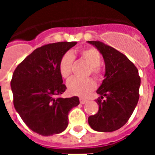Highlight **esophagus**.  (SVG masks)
<instances>
[{
	"instance_id": "obj_1",
	"label": "esophagus",
	"mask_w": 155,
	"mask_h": 155,
	"mask_svg": "<svg viewBox=\"0 0 155 155\" xmlns=\"http://www.w3.org/2000/svg\"><path fill=\"white\" fill-rule=\"evenodd\" d=\"M80 102L81 104H85V103H87V99H84V98H80Z\"/></svg>"
}]
</instances>
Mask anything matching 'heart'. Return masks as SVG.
Listing matches in <instances>:
<instances>
[{
  "label": "heart",
  "instance_id": "obj_1",
  "mask_svg": "<svg viewBox=\"0 0 155 155\" xmlns=\"http://www.w3.org/2000/svg\"><path fill=\"white\" fill-rule=\"evenodd\" d=\"M81 58L89 64L86 75L92 74L97 80L102 78V70L101 63V54L97 49L94 47H87L81 49L76 52ZM74 61V56L71 52H67L62 56L59 63V71L63 78L68 79L71 77ZM68 90L71 94L81 97H86L92 92L96 87L95 81L91 78H72L68 82Z\"/></svg>",
  "mask_w": 155,
  "mask_h": 155
}]
</instances>
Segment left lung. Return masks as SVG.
I'll list each match as a JSON object with an SVG mask.
<instances>
[{"mask_svg": "<svg viewBox=\"0 0 155 155\" xmlns=\"http://www.w3.org/2000/svg\"><path fill=\"white\" fill-rule=\"evenodd\" d=\"M87 42L102 53L105 64V79L96 91L98 111L87 121L94 130L113 132L125 125L136 108L140 78L137 68L120 51L100 41Z\"/></svg>", "mask_w": 155, "mask_h": 155, "instance_id": "obj_1", "label": "left lung"}]
</instances>
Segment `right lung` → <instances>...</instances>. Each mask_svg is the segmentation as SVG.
Returning a JSON list of instances; mask_svg holds the SVG:
<instances>
[{
	"label": "right lung",
	"mask_w": 155,
	"mask_h": 155,
	"mask_svg": "<svg viewBox=\"0 0 155 155\" xmlns=\"http://www.w3.org/2000/svg\"><path fill=\"white\" fill-rule=\"evenodd\" d=\"M76 42H59L37 48L14 71L11 81L14 106L27 127L42 136L61 134L68 125V113L78 97H59L63 84L59 63Z\"/></svg>",
	"instance_id": "right-lung-1"
}]
</instances>
